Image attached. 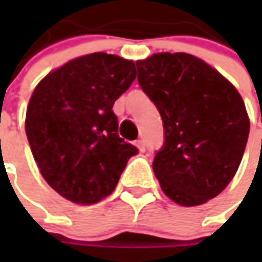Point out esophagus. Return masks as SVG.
Instances as JSON below:
<instances>
[{
  "mask_svg": "<svg viewBox=\"0 0 262 262\" xmlns=\"http://www.w3.org/2000/svg\"><path fill=\"white\" fill-rule=\"evenodd\" d=\"M136 146L140 151H144V150H146V146H144V141H143V140H137Z\"/></svg>",
  "mask_w": 262,
  "mask_h": 262,
  "instance_id": "1",
  "label": "esophagus"
}]
</instances>
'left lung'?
I'll use <instances>...</instances> for the list:
<instances>
[{
  "instance_id": "obj_1",
  "label": "left lung",
  "mask_w": 262,
  "mask_h": 262,
  "mask_svg": "<svg viewBox=\"0 0 262 262\" xmlns=\"http://www.w3.org/2000/svg\"><path fill=\"white\" fill-rule=\"evenodd\" d=\"M138 84L156 105L165 143L153 160L162 191L185 207L204 204L232 181L249 136L235 86L203 59L162 52L137 61Z\"/></svg>"
}]
</instances>
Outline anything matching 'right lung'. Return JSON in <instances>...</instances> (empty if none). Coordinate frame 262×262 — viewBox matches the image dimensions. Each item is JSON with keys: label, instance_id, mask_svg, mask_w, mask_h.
<instances>
[{"label": "right lung", "instance_id": "add662e5", "mask_svg": "<svg viewBox=\"0 0 262 262\" xmlns=\"http://www.w3.org/2000/svg\"><path fill=\"white\" fill-rule=\"evenodd\" d=\"M136 76L133 61L95 52L68 61L36 86L26 136L40 173L59 195L89 206L115 189L138 150L118 136L112 107Z\"/></svg>", "mask_w": 262, "mask_h": 262}]
</instances>
